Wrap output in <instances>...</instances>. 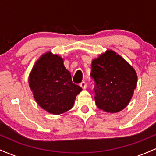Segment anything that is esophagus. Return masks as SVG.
I'll return each instance as SVG.
<instances>
[{
  "instance_id": "34e87169",
  "label": "esophagus",
  "mask_w": 156,
  "mask_h": 156,
  "mask_svg": "<svg viewBox=\"0 0 156 156\" xmlns=\"http://www.w3.org/2000/svg\"><path fill=\"white\" fill-rule=\"evenodd\" d=\"M80 87H81L83 89H87V83H86L85 81H82L81 83H80Z\"/></svg>"
}]
</instances>
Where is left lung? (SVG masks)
<instances>
[{"label": "left lung", "instance_id": "left-lung-1", "mask_svg": "<svg viewBox=\"0 0 156 156\" xmlns=\"http://www.w3.org/2000/svg\"><path fill=\"white\" fill-rule=\"evenodd\" d=\"M91 78L94 80V100L101 110L110 113L128 105L136 87L135 70L115 52L108 51L92 62Z\"/></svg>", "mask_w": 156, "mask_h": 156}]
</instances>
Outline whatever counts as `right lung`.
Instances as JSON below:
<instances>
[{"mask_svg": "<svg viewBox=\"0 0 156 156\" xmlns=\"http://www.w3.org/2000/svg\"><path fill=\"white\" fill-rule=\"evenodd\" d=\"M63 62L58 55L45 53L36 62L28 79L37 103L53 114L72 108L76 96L82 91L81 87L73 83Z\"/></svg>", "mask_w": 156, "mask_h": 156, "instance_id": "add662e5", "label": "right lung"}]
</instances>
